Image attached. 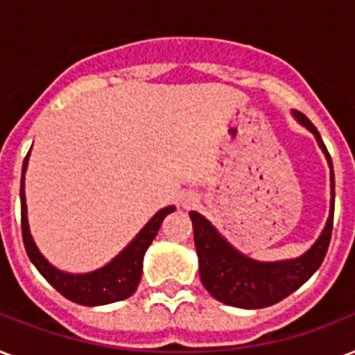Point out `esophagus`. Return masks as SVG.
Returning <instances> with one entry per match:
<instances>
[{"label":"esophagus","mask_w":355,"mask_h":355,"mask_svg":"<svg viewBox=\"0 0 355 355\" xmlns=\"http://www.w3.org/2000/svg\"><path fill=\"white\" fill-rule=\"evenodd\" d=\"M180 205H182L186 210H189V208H193V206L197 205V197H195V193H184L182 199H180Z\"/></svg>","instance_id":"obj_1"}]
</instances>
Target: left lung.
<instances>
[{"mask_svg":"<svg viewBox=\"0 0 355 355\" xmlns=\"http://www.w3.org/2000/svg\"><path fill=\"white\" fill-rule=\"evenodd\" d=\"M295 118L315 134L331 169L330 217L317 243L308 252L297 259L278 261V263L254 261L230 247L200 214L189 211V217L193 223L195 248L199 254L200 282L211 297L228 306L258 309L280 302L293 291H297L298 287L319 269L328 252L331 228H334V206H336V189H334L336 178H334L331 156L313 123L300 112H295Z\"/></svg>","mask_w":355,"mask_h":355,"instance_id":"1","label":"left lung"}]
</instances>
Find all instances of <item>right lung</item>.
<instances>
[{
  "instance_id": "right-lung-1",
  "label": "right lung",
  "mask_w": 355,
  "mask_h": 355,
  "mask_svg": "<svg viewBox=\"0 0 355 355\" xmlns=\"http://www.w3.org/2000/svg\"><path fill=\"white\" fill-rule=\"evenodd\" d=\"M29 155L25 156L24 167H21V186H19V199H21V237H24L25 250L33 261L38 272L57 289L62 297L71 302L83 304V306H101V304L118 302L125 298L132 297L136 287L141 278V261H144L145 250L149 248L153 239L156 237L162 227V221L167 214L175 211V206H167L160 210L147 225L144 230L136 236L118 258H114L103 269H97L88 275H68L62 270L55 269L47 259L38 252L27 225V206H25L24 191V175L27 169Z\"/></svg>"
}]
</instances>
